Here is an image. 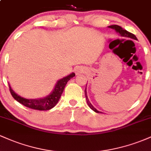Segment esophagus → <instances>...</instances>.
Returning <instances> with one entry per match:
<instances>
[{
    "instance_id": "obj_1",
    "label": "esophagus",
    "mask_w": 151,
    "mask_h": 151,
    "mask_svg": "<svg viewBox=\"0 0 151 151\" xmlns=\"http://www.w3.org/2000/svg\"><path fill=\"white\" fill-rule=\"evenodd\" d=\"M82 69L81 68V67H78L77 68V70H76V73L77 74H79V73H81L82 72Z\"/></svg>"
}]
</instances>
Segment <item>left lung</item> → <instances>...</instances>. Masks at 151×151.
I'll list each match as a JSON object with an SVG mask.
<instances>
[{
    "label": "left lung",
    "instance_id": "8db88e82",
    "mask_svg": "<svg viewBox=\"0 0 151 151\" xmlns=\"http://www.w3.org/2000/svg\"><path fill=\"white\" fill-rule=\"evenodd\" d=\"M109 27H110V28H112V29H114V30L116 31L117 32H119V33L120 34L121 36H123V37H130V38H131V39H134L137 40V37H136V35H133L132 33H131V32H128L127 30H124V29H123L122 27H120L119 25H110V26H109ZM86 88H85V91H84V93H85L86 99V101H87V104H88V105H89V106L91 109H92L93 111L96 112V113H101V112H99V111L96 110V109H95L94 107L91 105V104L89 102V99H88V97H87V94H86Z\"/></svg>",
    "mask_w": 151,
    "mask_h": 151
}]
</instances>
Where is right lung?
I'll use <instances>...</instances> for the list:
<instances>
[{"instance_id":"right-lung-1","label":"right lung","mask_w":151,"mask_h":151,"mask_svg":"<svg viewBox=\"0 0 151 151\" xmlns=\"http://www.w3.org/2000/svg\"><path fill=\"white\" fill-rule=\"evenodd\" d=\"M74 76H75V74L72 73L70 75L60 79L57 82V84L55 85V87L52 91V92L50 93V95H48L47 96H46V97L43 99H27L22 98L21 96H18V94H16L13 91V89H11L10 85L9 89L13 97L17 101L22 104L25 106L39 111L50 110V109L53 108L58 104L67 81L70 80L71 78L74 77Z\"/></svg>"}]
</instances>
